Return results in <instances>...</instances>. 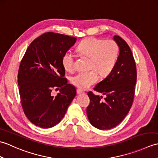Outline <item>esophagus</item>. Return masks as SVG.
I'll use <instances>...</instances> for the list:
<instances>
[{"mask_svg": "<svg viewBox=\"0 0 158 158\" xmlns=\"http://www.w3.org/2000/svg\"><path fill=\"white\" fill-rule=\"evenodd\" d=\"M77 93L78 94H84L85 92L83 91V90L80 89H77Z\"/></svg>", "mask_w": 158, "mask_h": 158, "instance_id": "esophagus-1", "label": "esophagus"}]
</instances>
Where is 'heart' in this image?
<instances>
[{"instance_id": "b5f03b06", "label": "heart", "mask_w": 158, "mask_h": 158, "mask_svg": "<svg viewBox=\"0 0 158 158\" xmlns=\"http://www.w3.org/2000/svg\"><path fill=\"white\" fill-rule=\"evenodd\" d=\"M80 55L89 58V71L80 72L71 78V83L80 89H87L98 80L99 75H108L115 67L119 56V46L113 40L89 38L77 48ZM62 64L67 71L75 69V58L70 52L62 57Z\"/></svg>"}]
</instances>
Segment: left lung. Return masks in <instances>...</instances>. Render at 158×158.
Listing matches in <instances>:
<instances>
[{
	"mask_svg": "<svg viewBox=\"0 0 158 158\" xmlns=\"http://www.w3.org/2000/svg\"><path fill=\"white\" fill-rule=\"evenodd\" d=\"M113 40L119 46V55L113 70L94 89L105 95L89 92L90 103L87 115L90 123L99 130H109L122 122L132 106L136 82V69L132 51L119 36Z\"/></svg>",
	"mask_w": 158,
	"mask_h": 158,
	"instance_id": "obj_1",
	"label": "left lung"
}]
</instances>
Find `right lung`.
<instances>
[{
  "label": "right lung",
  "instance_id": "add662e5",
  "mask_svg": "<svg viewBox=\"0 0 158 158\" xmlns=\"http://www.w3.org/2000/svg\"><path fill=\"white\" fill-rule=\"evenodd\" d=\"M76 41L73 36L46 32L26 49L18 71L19 92L23 112L36 126L57 125L77 94L75 86L64 77L62 64L64 54ZM53 89L60 90L56 96L52 94Z\"/></svg>",
  "mask_w": 158,
  "mask_h": 158
}]
</instances>
